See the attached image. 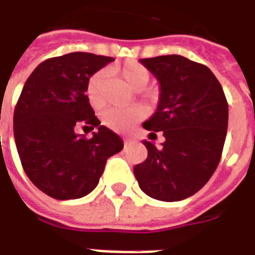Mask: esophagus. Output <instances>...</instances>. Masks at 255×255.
I'll return each mask as SVG.
<instances>
[{
  "instance_id": "esophagus-1",
  "label": "esophagus",
  "mask_w": 255,
  "mask_h": 255,
  "mask_svg": "<svg viewBox=\"0 0 255 255\" xmlns=\"http://www.w3.org/2000/svg\"><path fill=\"white\" fill-rule=\"evenodd\" d=\"M135 140H133L132 137H129V136H126L124 137V144L127 146V144H131V143H133Z\"/></svg>"
}]
</instances>
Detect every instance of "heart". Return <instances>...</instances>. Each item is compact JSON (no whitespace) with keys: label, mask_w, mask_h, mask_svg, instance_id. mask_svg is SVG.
<instances>
[{"label":"heart","mask_w":255,"mask_h":255,"mask_svg":"<svg viewBox=\"0 0 255 255\" xmlns=\"http://www.w3.org/2000/svg\"><path fill=\"white\" fill-rule=\"evenodd\" d=\"M118 71L124 82L133 90L143 89L150 80L148 70L137 62H127L122 67H119ZM103 73H96L90 77L88 85H86V96L93 107L100 105V90H101V84H103ZM140 116H142V113L136 108H113L109 109L108 112H105L104 123H105V126H108L115 131L124 132V131L131 129L133 124L140 119Z\"/></svg>","instance_id":"obj_1"}]
</instances>
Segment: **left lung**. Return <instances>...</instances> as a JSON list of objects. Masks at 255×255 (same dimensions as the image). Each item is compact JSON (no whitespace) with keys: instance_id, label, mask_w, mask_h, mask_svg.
Masks as SVG:
<instances>
[{"instance_id":"obj_1","label":"left lung","mask_w":255,"mask_h":255,"mask_svg":"<svg viewBox=\"0 0 255 255\" xmlns=\"http://www.w3.org/2000/svg\"><path fill=\"white\" fill-rule=\"evenodd\" d=\"M159 82L156 112L143 127L163 131L155 147L143 140L147 159L133 167L140 189L152 199L180 201L208 182L220 161L228 126L222 85L207 66L181 55L140 59Z\"/></svg>"}]
</instances>
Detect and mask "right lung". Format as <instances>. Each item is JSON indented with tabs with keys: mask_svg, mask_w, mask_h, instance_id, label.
Returning a JSON list of instances; mask_svg holds the SVG:
<instances>
[{
	"mask_svg": "<svg viewBox=\"0 0 255 255\" xmlns=\"http://www.w3.org/2000/svg\"><path fill=\"white\" fill-rule=\"evenodd\" d=\"M111 56L70 52L41 62L28 77L13 115L22 169L52 199H81L97 186L109 156L123 150L118 133L100 124L86 96L94 73ZM97 128L90 139L76 128Z\"/></svg>",
	"mask_w": 255,
	"mask_h": 255,
	"instance_id": "obj_1",
	"label": "right lung"
}]
</instances>
